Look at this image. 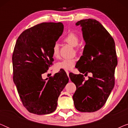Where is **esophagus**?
<instances>
[{
  "instance_id": "esophagus-1",
  "label": "esophagus",
  "mask_w": 128,
  "mask_h": 128,
  "mask_svg": "<svg viewBox=\"0 0 128 128\" xmlns=\"http://www.w3.org/2000/svg\"><path fill=\"white\" fill-rule=\"evenodd\" d=\"M65 72H66V73H67V75L68 76H69V72H68V70H65Z\"/></svg>"
}]
</instances>
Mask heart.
<instances>
[{"instance_id": "heart-1", "label": "heart", "mask_w": 128, "mask_h": 128, "mask_svg": "<svg viewBox=\"0 0 128 128\" xmlns=\"http://www.w3.org/2000/svg\"><path fill=\"white\" fill-rule=\"evenodd\" d=\"M64 41L72 46H76L79 42V38L74 32H69L64 38ZM52 56L55 58L59 56V46L58 43H55L52 47ZM76 59H64L57 62L55 64V68L57 70H71L74 67Z\"/></svg>"}]
</instances>
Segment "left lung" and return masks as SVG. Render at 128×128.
Here are the masks:
<instances>
[{
    "label": "left lung",
    "instance_id": "left-lung-1",
    "mask_svg": "<svg viewBox=\"0 0 128 128\" xmlns=\"http://www.w3.org/2000/svg\"><path fill=\"white\" fill-rule=\"evenodd\" d=\"M86 45L77 62L80 73H92L85 81L83 74L70 73L69 77L76 90L73 99L76 110L83 112L97 111L106 102L114 87L115 70L118 60L115 42L110 33L94 19L78 21Z\"/></svg>",
    "mask_w": 128,
    "mask_h": 128
}]
</instances>
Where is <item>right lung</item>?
Here are the masks:
<instances>
[{
  "mask_svg": "<svg viewBox=\"0 0 128 128\" xmlns=\"http://www.w3.org/2000/svg\"><path fill=\"white\" fill-rule=\"evenodd\" d=\"M63 31L61 22H42L26 30L17 38L12 56L13 82L30 112L45 115L55 111L60 92L69 82L63 70L48 80L42 78L52 64V47Z\"/></svg>",
  "mask_w": 128,
  "mask_h": 128,
  "instance_id": "1",
  "label": "right lung"
}]
</instances>
